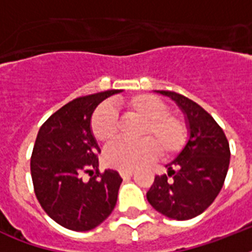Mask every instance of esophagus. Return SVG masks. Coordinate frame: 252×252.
<instances>
[{
  "mask_svg": "<svg viewBox=\"0 0 252 252\" xmlns=\"http://www.w3.org/2000/svg\"><path fill=\"white\" fill-rule=\"evenodd\" d=\"M120 175H122L123 179H126V178H129V176L133 175V171L132 170H120Z\"/></svg>",
  "mask_w": 252,
  "mask_h": 252,
  "instance_id": "34e87169",
  "label": "esophagus"
}]
</instances>
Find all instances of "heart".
Segmentation results:
<instances>
[{"instance_id": "heart-1", "label": "heart", "mask_w": 252, "mask_h": 252, "mask_svg": "<svg viewBox=\"0 0 252 252\" xmlns=\"http://www.w3.org/2000/svg\"><path fill=\"white\" fill-rule=\"evenodd\" d=\"M120 106L142 124L137 142L119 141L104 152V162L119 170H134L149 163L158 153L163 159L179 156L189 141V126L180 115L168 111L163 100L149 94L123 99ZM118 115L111 104L100 103L91 114L90 129L95 140L111 144L119 136Z\"/></svg>"}]
</instances>
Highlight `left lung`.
<instances>
[{"mask_svg":"<svg viewBox=\"0 0 252 252\" xmlns=\"http://www.w3.org/2000/svg\"><path fill=\"white\" fill-rule=\"evenodd\" d=\"M187 115L189 141L168 172L156 176L146 193L152 207L168 219L184 221L201 215L221 191L226 178L230 148L222 128L203 107L175 91L159 90Z\"/></svg>","mask_w":252,"mask_h":252,"instance_id":"1","label":"left lung"}]
</instances>
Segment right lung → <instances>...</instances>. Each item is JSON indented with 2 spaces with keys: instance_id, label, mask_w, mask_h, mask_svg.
I'll use <instances>...</instances> for the list:
<instances>
[{
  "instance_id": "add662e5",
  "label": "right lung",
  "mask_w": 252,
  "mask_h": 252,
  "mask_svg": "<svg viewBox=\"0 0 252 252\" xmlns=\"http://www.w3.org/2000/svg\"><path fill=\"white\" fill-rule=\"evenodd\" d=\"M122 90H107L73 99L40 126L31 154V178L37 201L59 225L76 231L94 229L112 213L122 176L100 172L98 144L90 118L103 99ZM85 173L91 175L83 180Z\"/></svg>"
}]
</instances>
